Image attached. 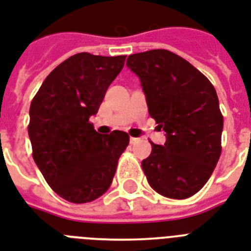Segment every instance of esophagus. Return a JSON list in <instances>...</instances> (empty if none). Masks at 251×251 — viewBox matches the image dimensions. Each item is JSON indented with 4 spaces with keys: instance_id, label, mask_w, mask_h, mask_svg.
Segmentation results:
<instances>
[{
    "instance_id": "1",
    "label": "esophagus",
    "mask_w": 251,
    "mask_h": 251,
    "mask_svg": "<svg viewBox=\"0 0 251 251\" xmlns=\"http://www.w3.org/2000/svg\"><path fill=\"white\" fill-rule=\"evenodd\" d=\"M138 142H139V138H130V143L131 144H135V143H138Z\"/></svg>"
}]
</instances>
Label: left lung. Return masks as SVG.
I'll return each instance as SVG.
<instances>
[{"label":"left lung","instance_id":"left-lung-1","mask_svg":"<svg viewBox=\"0 0 251 251\" xmlns=\"http://www.w3.org/2000/svg\"><path fill=\"white\" fill-rule=\"evenodd\" d=\"M127 68L139 77L148 112L165 131L142 161L150 185L169 199H188L202 188L221 157L223 116L217 91L199 69L158 49L130 55Z\"/></svg>","mask_w":251,"mask_h":251}]
</instances>
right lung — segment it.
Masks as SVG:
<instances>
[{
  "label": "right lung",
  "instance_id": "add662e5",
  "mask_svg": "<svg viewBox=\"0 0 251 251\" xmlns=\"http://www.w3.org/2000/svg\"><path fill=\"white\" fill-rule=\"evenodd\" d=\"M125 59L73 55L45 78L30 103L33 160L54 192L69 202H90L104 195L129 144L125 131L101 135L89 122Z\"/></svg>",
  "mask_w": 251,
  "mask_h": 251
}]
</instances>
